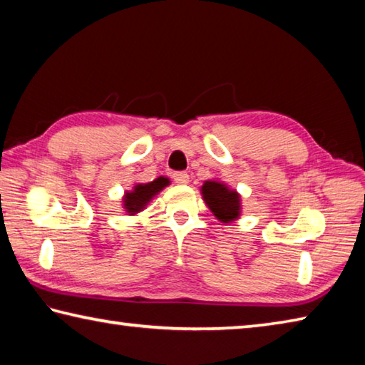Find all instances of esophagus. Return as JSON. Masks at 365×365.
I'll list each match as a JSON object with an SVG mask.
<instances>
[{"instance_id":"34e87169","label":"esophagus","mask_w":365,"mask_h":365,"mask_svg":"<svg viewBox=\"0 0 365 365\" xmlns=\"http://www.w3.org/2000/svg\"><path fill=\"white\" fill-rule=\"evenodd\" d=\"M173 179H175V182L181 184V186H186V184H189V175L184 171L175 173V175H173Z\"/></svg>"}]
</instances>
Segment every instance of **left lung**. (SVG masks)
<instances>
[{"label":"left lung","instance_id":"left-lung-1","mask_svg":"<svg viewBox=\"0 0 365 365\" xmlns=\"http://www.w3.org/2000/svg\"><path fill=\"white\" fill-rule=\"evenodd\" d=\"M202 199L210 212L218 221L229 225L240 218L242 215V197L235 189H231L225 181L208 179L200 187Z\"/></svg>","mask_w":365,"mask_h":365}]
</instances>
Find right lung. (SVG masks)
I'll use <instances>...</instances> for the list:
<instances>
[{"label": "right lung", "instance_id": "1", "mask_svg": "<svg viewBox=\"0 0 365 365\" xmlns=\"http://www.w3.org/2000/svg\"><path fill=\"white\" fill-rule=\"evenodd\" d=\"M170 184L171 181L165 176L153 179L152 182L133 184V189L125 190L123 197H121V208L128 216H136Z\"/></svg>", "mask_w": 365, "mask_h": 365}]
</instances>
